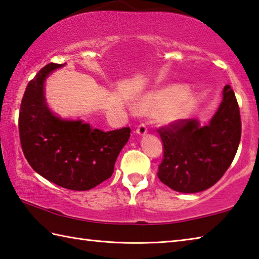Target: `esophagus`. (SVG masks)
Listing matches in <instances>:
<instances>
[{
    "mask_svg": "<svg viewBox=\"0 0 259 259\" xmlns=\"http://www.w3.org/2000/svg\"><path fill=\"white\" fill-rule=\"evenodd\" d=\"M136 133H137V135H139V136L146 135V134H147V126H146L145 124L138 125V128H137V130H136Z\"/></svg>",
    "mask_w": 259,
    "mask_h": 259,
    "instance_id": "1",
    "label": "esophagus"
}]
</instances>
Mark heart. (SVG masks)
<instances>
[{"label":"heart","instance_id":"1","mask_svg":"<svg viewBox=\"0 0 259 259\" xmlns=\"http://www.w3.org/2000/svg\"><path fill=\"white\" fill-rule=\"evenodd\" d=\"M196 100L181 87H171L149 93L138 102L143 111H159L164 123H176L186 120L195 109Z\"/></svg>","mask_w":259,"mask_h":259}]
</instances>
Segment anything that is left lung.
Here are the masks:
<instances>
[{
    "mask_svg": "<svg viewBox=\"0 0 259 259\" xmlns=\"http://www.w3.org/2000/svg\"><path fill=\"white\" fill-rule=\"evenodd\" d=\"M157 133L163 159L157 177L171 189L194 194L214 186L231 165L241 138L240 110L232 88L223 89V101L208 124L186 119Z\"/></svg>",
    "mask_w": 259,
    "mask_h": 259,
    "instance_id": "1",
    "label": "left lung"
}]
</instances>
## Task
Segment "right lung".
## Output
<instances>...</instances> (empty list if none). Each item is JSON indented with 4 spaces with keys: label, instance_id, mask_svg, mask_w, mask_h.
<instances>
[{
    "label": "right lung",
    "instance_id": "add662e5",
    "mask_svg": "<svg viewBox=\"0 0 259 259\" xmlns=\"http://www.w3.org/2000/svg\"><path fill=\"white\" fill-rule=\"evenodd\" d=\"M60 67L45 65L28 83L19 112L21 148L29 165L49 181L70 190H89L112 176L131 130L125 126L105 133L81 120H63L52 113L44 82Z\"/></svg>",
    "mask_w": 259,
    "mask_h": 259
}]
</instances>
